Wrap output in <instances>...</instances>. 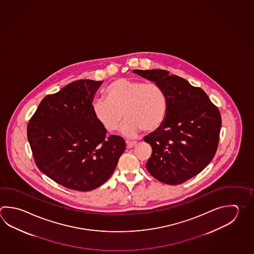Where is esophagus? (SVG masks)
<instances>
[{"instance_id":"34e87169","label":"esophagus","mask_w":254,"mask_h":254,"mask_svg":"<svg viewBox=\"0 0 254 254\" xmlns=\"http://www.w3.org/2000/svg\"><path fill=\"white\" fill-rule=\"evenodd\" d=\"M126 144H127V148L130 149L134 147V145L136 144L135 142H130V141H126Z\"/></svg>"}]
</instances>
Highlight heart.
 Masks as SVG:
<instances>
[{"label":"heart","mask_w":254,"mask_h":254,"mask_svg":"<svg viewBox=\"0 0 254 254\" xmlns=\"http://www.w3.org/2000/svg\"><path fill=\"white\" fill-rule=\"evenodd\" d=\"M106 93L107 98L93 101L92 111L108 132L115 131L124 117L121 134L126 137H134L141 130L153 133L165 120L167 98L154 82L120 78L110 83Z\"/></svg>","instance_id":"1"}]
</instances>
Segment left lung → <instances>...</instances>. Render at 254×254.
Here are the masks:
<instances>
[{"instance_id": "1", "label": "left lung", "mask_w": 254, "mask_h": 254, "mask_svg": "<svg viewBox=\"0 0 254 254\" xmlns=\"http://www.w3.org/2000/svg\"><path fill=\"white\" fill-rule=\"evenodd\" d=\"M153 81L167 98V114L160 128L144 136L153 148L146 163L159 182L177 185L196 176L215 156L222 120L206 92L168 71L134 70Z\"/></svg>"}]
</instances>
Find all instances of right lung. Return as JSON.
Instances as JSON below:
<instances>
[{
	"label": "right lung",
	"instance_id": "obj_1",
	"mask_svg": "<svg viewBox=\"0 0 254 254\" xmlns=\"http://www.w3.org/2000/svg\"><path fill=\"white\" fill-rule=\"evenodd\" d=\"M103 81L79 80L45 97L27 128L34 160L54 182L78 191L100 187L126 149L124 139L107 137L92 111Z\"/></svg>",
	"mask_w": 254,
	"mask_h": 254
}]
</instances>
